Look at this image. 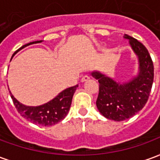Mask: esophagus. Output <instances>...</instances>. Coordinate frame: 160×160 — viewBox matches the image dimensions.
<instances>
[{"mask_svg": "<svg viewBox=\"0 0 160 160\" xmlns=\"http://www.w3.org/2000/svg\"><path fill=\"white\" fill-rule=\"evenodd\" d=\"M90 79V77L88 76V75H85V76L82 77V79H81V81L82 82H85V81H87V80Z\"/></svg>", "mask_w": 160, "mask_h": 160, "instance_id": "34e87169", "label": "esophagus"}]
</instances>
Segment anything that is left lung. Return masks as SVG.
I'll return each mask as SVG.
<instances>
[{
  "instance_id": "8db88e82",
  "label": "left lung",
  "mask_w": 160,
  "mask_h": 160,
  "mask_svg": "<svg viewBox=\"0 0 160 160\" xmlns=\"http://www.w3.org/2000/svg\"><path fill=\"white\" fill-rule=\"evenodd\" d=\"M132 49L139 56L140 73L137 77L128 82L120 84L98 72L92 75L98 80L99 91L96 104L98 111L104 118L121 122L132 118L147 104L150 95L154 68L153 62L148 49L141 42L130 36Z\"/></svg>"
}]
</instances>
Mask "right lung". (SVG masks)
<instances>
[{
    "label": "right lung",
    "mask_w": 160,
    "mask_h": 160,
    "mask_svg": "<svg viewBox=\"0 0 160 160\" xmlns=\"http://www.w3.org/2000/svg\"><path fill=\"white\" fill-rule=\"evenodd\" d=\"M40 42L42 41H36V42H29L27 44H25L20 49L16 50L14 54L26 46ZM77 87H78V85L67 88L62 92H60L52 100L48 102L47 104H42L40 106H36V107L26 106L24 104H20L18 100H16V98L12 96L11 92H10V95H11L16 110L22 117L33 123L48 127V126H52V125L58 123L60 121L65 118L69 111L72 98Z\"/></svg>",
    "instance_id": "1"
}]
</instances>
